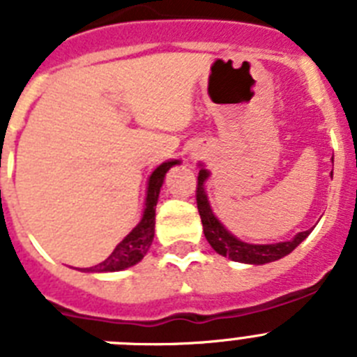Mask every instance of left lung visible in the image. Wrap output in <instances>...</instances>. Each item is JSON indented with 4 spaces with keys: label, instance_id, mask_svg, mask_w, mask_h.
Returning a JSON list of instances; mask_svg holds the SVG:
<instances>
[{
    "label": "left lung",
    "instance_id": "obj_1",
    "mask_svg": "<svg viewBox=\"0 0 357 357\" xmlns=\"http://www.w3.org/2000/svg\"><path fill=\"white\" fill-rule=\"evenodd\" d=\"M209 169H206L204 164H200V173H198V185H197V206L198 213L202 218V225H204V234L209 241L214 252H218L223 257H229L230 261L245 264H266L272 261L282 259L284 255L291 254L309 234L311 230L298 232L293 239L280 243H270V245H254V243H245L230 234L229 230L223 227V223L213 213L209 204V198L206 193V182L209 178ZM333 175V172H331Z\"/></svg>",
    "mask_w": 357,
    "mask_h": 357
}]
</instances>
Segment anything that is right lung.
<instances>
[{"mask_svg": "<svg viewBox=\"0 0 357 357\" xmlns=\"http://www.w3.org/2000/svg\"><path fill=\"white\" fill-rule=\"evenodd\" d=\"M175 164H181L178 159L166 160V162L159 164L153 172H151L150 178H148L146 185V198H144V211L141 216L139 223L128 232L121 241L114 247V250L110 252L107 259L102 263L91 268H80L82 272L91 273H107V272H119V270H127V268L134 266L143 259L146 252L150 250L151 241H153V234H155V206L159 200L160 188L164 184V176L173 168Z\"/></svg>", "mask_w": 357, "mask_h": 357, "instance_id": "add662e5", "label": "right lung"}]
</instances>
